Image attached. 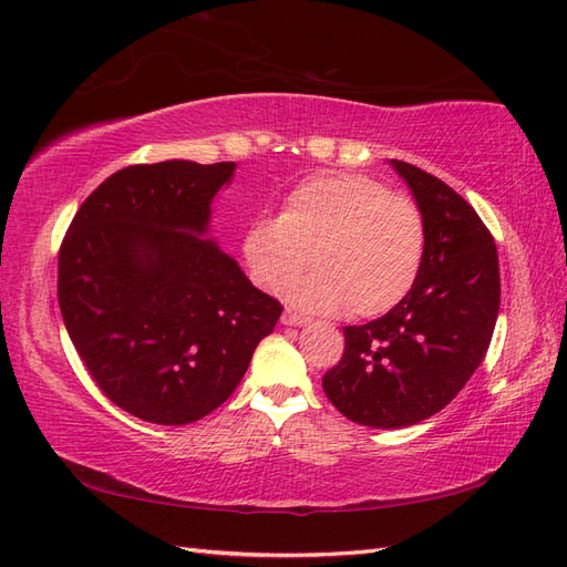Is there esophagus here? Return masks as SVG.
I'll use <instances>...</instances> for the list:
<instances>
[{"instance_id": "esophagus-1", "label": "esophagus", "mask_w": 567, "mask_h": 567, "mask_svg": "<svg viewBox=\"0 0 567 567\" xmlns=\"http://www.w3.org/2000/svg\"><path fill=\"white\" fill-rule=\"evenodd\" d=\"M282 323L285 326H295V328H301V326H309L311 321L307 316H301V313H295V311H285L282 313Z\"/></svg>"}]
</instances>
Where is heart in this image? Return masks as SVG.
Segmentation results:
<instances>
[{
    "mask_svg": "<svg viewBox=\"0 0 567 567\" xmlns=\"http://www.w3.org/2000/svg\"><path fill=\"white\" fill-rule=\"evenodd\" d=\"M426 249L416 203L364 174H313L289 188L278 215H258L241 235V260L260 289H278L301 309L381 316L410 295Z\"/></svg>",
    "mask_w": 567,
    "mask_h": 567,
    "instance_id": "obj_1",
    "label": "heart"
}]
</instances>
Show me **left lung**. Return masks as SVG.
<instances>
[{
    "instance_id": "8db88e82",
    "label": "left lung",
    "mask_w": 567,
    "mask_h": 567,
    "mask_svg": "<svg viewBox=\"0 0 567 567\" xmlns=\"http://www.w3.org/2000/svg\"><path fill=\"white\" fill-rule=\"evenodd\" d=\"M426 227L422 270L385 316L347 326L323 375L328 400L357 424L404 429L441 412L482 364L501 307L498 251L482 217L445 182L402 159Z\"/></svg>"
}]
</instances>
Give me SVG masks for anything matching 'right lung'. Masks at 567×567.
<instances>
[{"instance_id":"right-lung-1","label":"right lung","mask_w":567,"mask_h":567,"mask_svg":"<svg viewBox=\"0 0 567 567\" xmlns=\"http://www.w3.org/2000/svg\"><path fill=\"white\" fill-rule=\"evenodd\" d=\"M235 163L114 172L60 249V309L103 393L143 422H198L235 393L282 313L210 237Z\"/></svg>"}]
</instances>
